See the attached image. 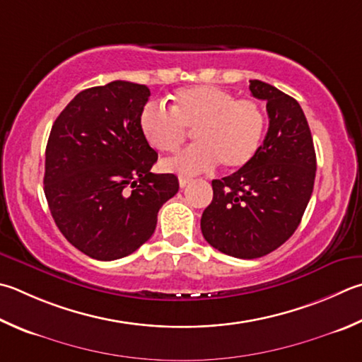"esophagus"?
<instances>
[{
	"label": "esophagus",
	"mask_w": 362,
	"mask_h": 362,
	"mask_svg": "<svg viewBox=\"0 0 362 362\" xmlns=\"http://www.w3.org/2000/svg\"><path fill=\"white\" fill-rule=\"evenodd\" d=\"M189 182H192V179H189V177H179V185H180V188L187 187Z\"/></svg>",
	"instance_id": "34e87169"
}]
</instances>
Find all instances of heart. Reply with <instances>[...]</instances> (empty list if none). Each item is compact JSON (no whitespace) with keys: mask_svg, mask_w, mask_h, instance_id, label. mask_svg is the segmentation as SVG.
Segmentation results:
<instances>
[{"mask_svg":"<svg viewBox=\"0 0 362 362\" xmlns=\"http://www.w3.org/2000/svg\"><path fill=\"white\" fill-rule=\"evenodd\" d=\"M266 118L258 103L235 100L214 85H193L170 96L169 109L148 103L139 115L144 139L163 153L175 152L193 131L196 146L163 161V169L194 175L212 169H239L253 160L264 133Z\"/></svg>","mask_w":362,"mask_h":362,"instance_id":"obj_1","label":"heart"}]
</instances>
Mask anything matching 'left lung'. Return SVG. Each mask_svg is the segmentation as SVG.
<instances>
[{"mask_svg": "<svg viewBox=\"0 0 362 362\" xmlns=\"http://www.w3.org/2000/svg\"><path fill=\"white\" fill-rule=\"evenodd\" d=\"M266 101L267 134L253 160L212 180L214 199L201 231L214 248L240 259L261 258L291 238L313 192L317 156L299 103L261 81H250Z\"/></svg>", "mask_w": 362, "mask_h": 362, "instance_id": "left-lung-1", "label": "left lung"}]
</instances>
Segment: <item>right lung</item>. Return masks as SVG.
<instances>
[{
  "instance_id": "right-lung-1",
  "label": "right lung",
  "mask_w": 362,
  "mask_h": 362,
  "mask_svg": "<svg viewBox=\"0 0 362 362\" xmlns=\"http://www.w3.org/2000/svg\"><path fill=\"white\" fill-rule=\"evenodd\" d=\"M146 85L114 81L74 96L52 127L44 193L55 225L90 258L120 259L147 242L158 210L179 192L174 174L150 173L158 153L144 139Z\"/></svg>"
}]
</instances>
